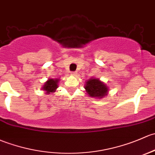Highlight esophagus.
Wrapping results in <instances>:
<instances>
[{"instance_id": "obj_1", "label": "esophagus", "mask_w": 155, "mask_h": 155, "mask_svg": "<svg viewBox=\"0 0 155 155\" xmlns=\"http://www.w3.org/2000/svg\"><path fill=\"white\" fill-rule=\"evenodd\" d=\"M71 74L72 75V76H76V72H75V71H72V72L71 73Z\"/></svg>"}]
</instances>
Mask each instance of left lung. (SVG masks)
I'll return each instance as SVG.
<instances>
[{"label":"left lung","instance_id":"8db88e82","mask_svg":"<svg viewBox=\"0 0 155 155\" xmlns=\"http://www.w3.org/2000/svg\"><path fill=\"white\" fill-rule=\"evenodd\" d=\"M84 88L91 97L96 98H102L107 95L108 91L107 86L98 79H92L87 81Z\"/></svg>","mask_w":155,"mask_h":155}]
</instances>
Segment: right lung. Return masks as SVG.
I'll return each mask as SVG.
<instances>
[{
  "label": "right lung",
  "mask_w": 155,
  "mask_h": 155,
  "mask_svg": "<svg viewBox=\"0 0 155 155\" xmlns=\"http://www.w3.org/2000/svg\"><path fill=\"white\" fill-rule=\"evenodd\" d=\"M58 79H49L48 82L45 83L42 89L47 91V93L50 94V93L54 92L56 89L58 87Z\"/></svg>",
  "instance_id": "right-lung-1"
}]
</instances>
